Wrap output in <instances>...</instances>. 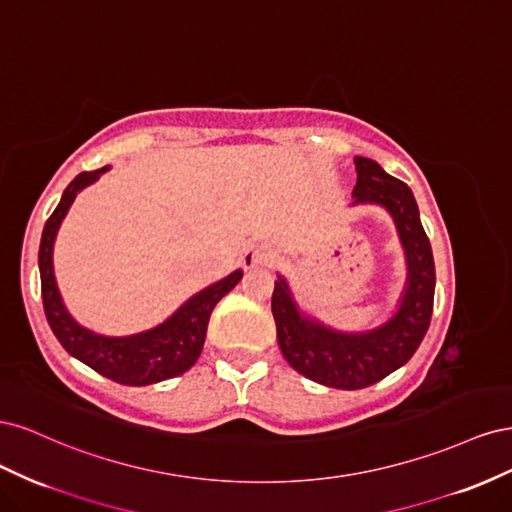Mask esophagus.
<instances>
[{"instance_id": "obj_1", "label": "esophagus", "mask_w": 512, "mask_h": 512, "mask_svg": "<svg viewBox=\"0 0 512 512\" xmlns=\"http://www.w3.org/2000/svg\"><path fill=\"white\" fill-rule=\"evenodd\" d=\"M269 258V250H267V245H262V243H256V245H250L247 247V250L243 252V265H245V269H254L256 265H262V262H265Z\"/></svg>"}]
</instances>
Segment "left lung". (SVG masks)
<instances>
[{
  "mask_svg": "<svg viewBox=\"0 0 512 512\" xmlns=\"http://www.w3.org/2000/svg\"><path fill=\"white\" fill-rule=\"evenodd\" d=\"M352 207L378 205L391 215L406 254V286L391 318L367 331H337L305 314L277 273L271 309L284 359L305 378L342 391L365 389L406 365L429 329L436 265L412 190L369 158H354Z\"/></svg>",
  "mask_w": 512,
  "mask_h": 512,
  "instance_id": "left-lung-1",
  "label": "left lung"
}]
</instances>
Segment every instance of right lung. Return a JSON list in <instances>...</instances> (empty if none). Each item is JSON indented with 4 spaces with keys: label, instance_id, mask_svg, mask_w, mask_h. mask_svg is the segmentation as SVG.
Returning <instances> with one entry per match:
<instances>
[{
    "label": "right lung",
    "instance_id": "1",
    "mask_svg": "<svg viewBox=\"0 0 512 512\" xmlns=\"http://www.w3.org/2000/svg\"><path fill=\"white\" fill-rule=\"evenodd\" d=\"M111 166H104L91 173H81L72 179V183L61 194V200L53 215L44 224L38 267L42 282V303L44 314L49 320L59 344L68 354L79 359L98 374L111 378L119 384L145 386L156 384L168 378L181 376L188 371L203 352L207 324L213 307L239 284L243 271L237 269L224 280L215 282L194 297L185 301L175 314H170L158 327L134 333V335H100L89 331L83 324L76 322L61 299L55 269H53V245L57 239V230L68 215L76 194L85 190L87 185L96 183Z\"/></svg>",
    "mask_w": 512,
    "mask_h": 512
}]
</instances>
